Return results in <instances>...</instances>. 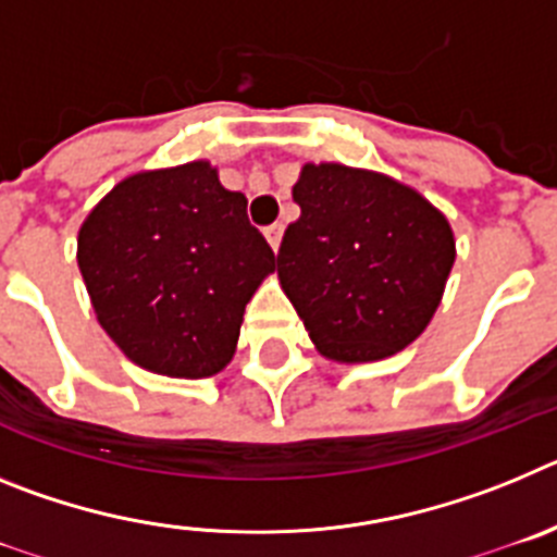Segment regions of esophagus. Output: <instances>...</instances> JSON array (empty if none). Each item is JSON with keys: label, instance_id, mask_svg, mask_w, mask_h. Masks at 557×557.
I'll return each mask as SVG.
<instances>
[{"label": "esophagus", "instance_id": "34e87169", "mask_svg": "<svg viewBox=\"0 0 557 557\" xmlns=\"http://www.w3.org/2000/svg\"><path fill=\"white\" fill-rule=\"evenodd\" d=\"M282 234H284L282 223H273V225H268V228H264V236H268L270 248L278 250V245H282Z\"/></svg>", "mask_w": 557, "mask_h": 557}]
</instances>
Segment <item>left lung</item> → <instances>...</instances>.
Returning <instances> with one entry per match:
<instances>
[{"label": "left lung", "instance_id": "8db88e82", "mask_svg": "<svg viewBox=\"0 0 557 557\" xmlns=\"http://www.w3.org/2000/svg\"><path fill=\"white\" fill-rule=\"evenodd\" d=\"M293 198L301 218L275 268L318 351L373 362L410 346L455 264L449 220L410 186L346 164H307Z\"/></svg>", "mask_w": 557, "mask_h": 557}]
</instances>
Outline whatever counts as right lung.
<instances>
[{"label": "right lung", "mask_w": 557, "mask_h": 557, "mask_svg": "<svg viewBox=\"0 0 557 557\" xmlns=\"http://www.w3.org/2000/svg\"><path fill=\"white\" fill-rule=\"evenodd\" d=\"M77 264L97 321L127 359L175 379L231 362L245 304L275 256L248 200L209 161L136 172L91 209Z\"/></svg>", "instance_id": "obj_1"}]
</instances>
